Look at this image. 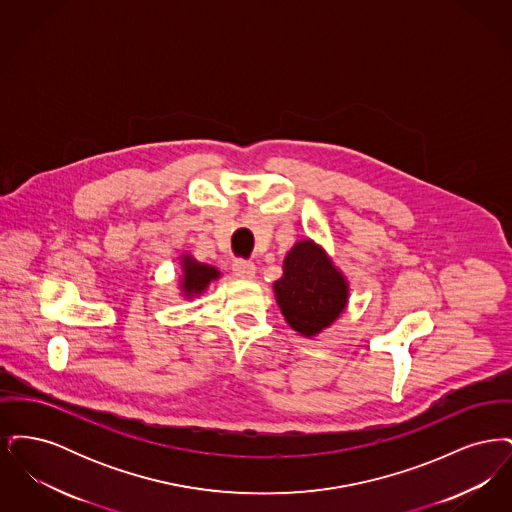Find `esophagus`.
Instances as JSON below:
<instances>
[{
	"mask_svg": "<svg viewBox=\"0 0 512 512\" xmlns=\"http://www.w3.org/2000/svg\"><path fill=\"white\" fill-rule=\"evenodd\" d=\"M232 270H234V274H236L238 278H245V280H249V278L255 276V265H253L251 261H245V259L234 261Z\"/></svg>",
	"mask_w": 512,
	"mask_h": 512,
	"instance_id": "34e87169",
	"label": "esophagus"
}]
</instances>
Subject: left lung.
<instances>
[{"mask_svg": "<svg viewBox=\"0 0 512 512\" xmlns=\"http://www.w3.org/2000/svg\"><path fill=\"white\" fill-rule=\"evenodd\" d=\"M274 293L286 322L305 338L317 336L340 317L349 295L340 270L311 240L297 242L286 255Z\"/></svg>", "mask_w": 512, "mask_h": 512, "instance_id": "obj_1", "label": "left lung"}]
</instances>
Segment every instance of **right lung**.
<instances>
[{"label":"right lung","mask_w":512,"mask_h":512,"mask_svg":"<svg viewBox=\"0 0 512 512\" xmlns=\"http://www.w3.org/2000/svg\"><path fill=\"white\" fill-rule=\"evenodd\" d=\"M219 274L217 268L197 263L190 255H184L182 257V284H180V288H182L186 297H192L195 293L203 292L209 286V282L219 278Z\"/></svg>","instance_id":"obj_1"}]
</instances>
